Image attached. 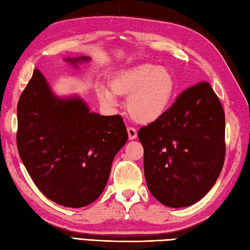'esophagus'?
<instances>
[{
  "instance_id": "34e87169",
  "label": "esophagus",
  "mask_w": 250,
  "mask_h": 250,
  "mask_svg": "<svg viewBox=\"0 0 250 250\" xmlns=\"http://www.w3.org/2000/svg\"><path fill=\"white\" fill-rule=\"evenodd\" d=\"M126 130H128V135H129L130 140H133V139L137 138V135H138L137 129L133 128V126H128V129H126Z\"/></svg>"
}]
</instances>
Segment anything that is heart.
Wrapping results in <instances>:
<instances>
[{
    "label": "heart",
    "mask_w": 250,
    "mask_h": 250,
    "mask_svg": "<svg viewBox=\"0 0 250 250\" xmlns=\"http://www.w3.org/2000/svg\"><path fill=\"white\" fill-rule=\"evenodd\" d=\"M176 89L174 76L165 67L141 64L118 73L111 81V89L98 86L99 101L115 106L117 95L128 97L126 107L135 121L152 122L170 105Z\"/></svg>",
    "instance_id": "obj_1"
}]
</instances>
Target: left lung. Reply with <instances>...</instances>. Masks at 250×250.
I'll list each match as a JSON object with an SVG mask.
<instances>
[{"instance_id":"obj_1","label":"left lung","mask_w":250,"mask_h":250,"mask_svg":"<svg viewBox=\"0 0 250 250\" xmlns=\"http://www.w3.org/2000/svg\"><path fill=\"white\" fill-rule=\"evenodd\" d=\"M147 188L161 203L188 207L215 184L225 160V115L207 81L181 92L155 121L138 131Z\"/></svg>"}]
</instances>
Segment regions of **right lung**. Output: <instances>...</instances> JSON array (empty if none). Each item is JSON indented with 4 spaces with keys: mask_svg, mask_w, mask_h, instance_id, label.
I'll use <instances>...</instances> for the list:
<instances>
[{
    "mask_svg": "<svg viewBox=\"0 0 250 250\" xmlns=\"http://www.w3.org/2000/svg\"><path fill=\"white\" fill-rule=\"evenodd\" d=\"M17 124V149L31 179L50 200L70 208L101 196L128 140L120 115L89 112L80 98L58 99L37 69L18 101Z\"/></svg>",
    "mask_w": 250,
    "mask_h": 250,
    "instance_id": "right-lung-1",
    "label": "right lung"
}]
</instances>
